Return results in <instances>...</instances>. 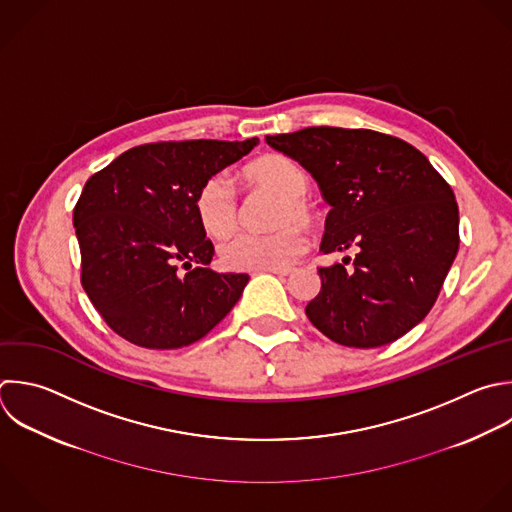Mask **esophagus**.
Wrapping results in <instances>:
<instances>
[{
	"mask_svg": "<svg viewBox=\"0 0 512 512\" xmlns=\"http://www.w3.org/2000/svg\"><path fill=\"white\" fill-rule=\"evenodd\" d=\"M268 272L278 274V276H288V274H290V268H270Z\"/></svg>",
	"mask_w": 512,
	"mask_h": 512,
	"instance_id": "34e87169",
	"label": "esophagus"
}]
</instances>
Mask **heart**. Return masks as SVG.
Segmentation results:
<instances>
[{
	"instance_id": "heart-1",
	"label": "heart",
	"mask_w": 512,
	"mask_h": 512,
	"mask_svg": "<svg viewBox=\"0 0 512 512\" xmlns=\"http://www.w3.org/2000/svg\"><path fill=\"white\" fill-rule=\"evenodd\" d=\"M244 178L258 190L280 196L274 208L272 232H236L220 244V260L230 270H270L290 266L304 250L308 226L316 210L306 198L310 182L306 172L290 158L270 154L244 170ZM196 214L210 236H226L240 222V198L226 172L212 174L196 194Z\"/></svg>"
}]
</instances>
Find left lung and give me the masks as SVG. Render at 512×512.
<instances>
[{
  "instance_id": "left-lung-1",
  "label": "left lung",
  "mask_w": 512,
  "mask_h": 512,
  "mask_svg": "<svg viewBox=\"0 0 512 512\" xmlns=\"http://www.w3.org/2000/svg\"><path fill=\"white\" fill-rule=\"evenodd\" d=\"M296 160L330 204L320 250H356L354 268H318L308 320L330 340L376 348L412 330L434 306L458 252L452 188L422 152L374 130L304 128L266 136Z\"/></svg>"
}]
</instances>
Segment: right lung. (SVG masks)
<instances>
[{
	"mask_svg": "<svg viewBox=\"0 0 512 512\" xmlns=\"http://www.w3.org/2000/svg\"><path fill=\"white\" fill-rule=\"evenodd\" d=\"M256 144H144L86 182L74 208L82 286L116 334L142 348H182L240 300L250 276L208 268L214 244L198 220L196 194Z\"/></svg>",
	"mask_w": 512,
	"mask_h": 512,
	"instance_id": "obj_1",
	"label": "right lung"
}]
</instances>
